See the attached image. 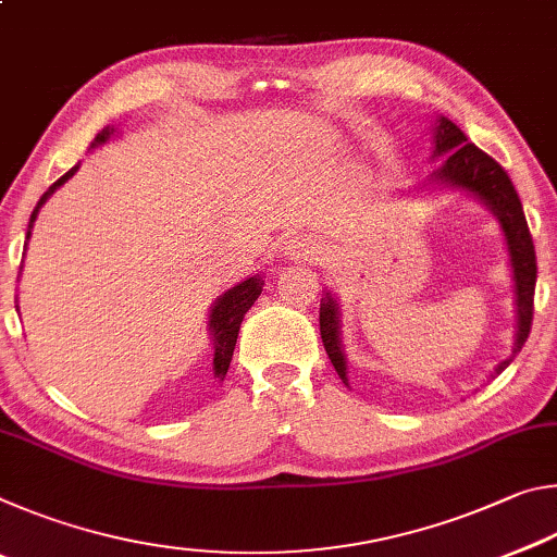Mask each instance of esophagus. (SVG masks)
<instances>
[{
	"mask_svg": "<svg viewBox=\"0 0 557 557\" xmlns=\"http://www.w3.org/2000/svg\"><path fill=\"white\" fill-rule=\"evenodd\" d=\"M282 252L289 260H305V258H312V243H309L307 238H301V235H292L289 240H285V245H282Z\"/></svg>",
	"mask_w": 557,
	"mask_h": 557,
	"instance_id": "obj_1",
	"label": "esophagus"
}]
</instances>
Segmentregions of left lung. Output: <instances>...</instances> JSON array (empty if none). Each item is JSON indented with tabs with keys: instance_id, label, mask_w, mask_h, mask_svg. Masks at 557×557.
<instances>
[{
	"instance_id": "8db88e82",
	"label": "left lung",
	"mask_w": 557,
	"mask_h": 557,
	"mask_svg": "<svg viewBox=\"0 0 557 557\" xmlns=\"http://www.w3.org/2000/svg\"><path fill=\"white\" fill-rule=\"evenodd\" d=\"M435 157H445L435 172H432V184H447L455 188H465V191L474 194L482 199L488 209L502 223V231L506 235L508 256H511V270H513V285H516V344L513 354L502 361L494 369V379L502 373L513 356L521 351L528 334H531L533 324V295H535V248L531 231H528L525 215L521 199H518L513 182L508 178L506 169L496 162V159L482 152L476 145H471L465 132H461L455 122L447 117H440L435 125ZM319 332H322V342L329 358H332L338 379L348 383L346 379V358L342 348V338H338V305L332 292H324L322 307H319Z\"/></svg>"
}]
</instances>
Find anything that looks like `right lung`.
<instances>
[{
  "label": "right lung",
  "mask_w": 557,
  "mask_h": 557,
  "mask_svg": "<svg viewBox=\"0 0 557 557\" xmlns=\"http://www.w3.org/2000/svg\"><path fill=\"white\" fill-rule=\"evenodd\" d=\"M112 127H106L102 132H98L96 143H92L90 147H98L102 143H108L110 135H112ZM78 172V164H75L73 169H69L59 182H53L49 186V191H46L39 203H36V209L32 213V221H29V231H26V240H29L32 235V225L36 221V215H39V209L46 203V199L55 191V188L63 186L69 178ZM262 285H265V280H262L260 275H252L248 280H243L240 285L231 287L225 295H221L219 299H215V305L211 309V317H209V332H211V338H213V373L215 379H225V373H228V366H231V358H233V348H235V342H238V332H240V322L243 317L248 309L256 305V299L260 297L262 292Z\"/></svg>",
  "instance_id": "obj_1"
}]
</instances>
